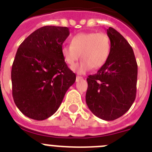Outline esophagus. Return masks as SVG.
<instances>
[{"label":"esophagus","instance_id":"esophagus-1","mask_svg":"<svg viewBox=\"0 0 152 152\" xmlns=\"http://www.w3.org/2000/svg\"><path fill=\"white\" fill-rule=\"evenodd\" d=\"M82 79H83V77H80V76H77V77H76V81H79V80H82Z\"/></svg>","mask_w":152,"mask_h":152}]
</instances>
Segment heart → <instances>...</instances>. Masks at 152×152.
<instances>
[{"label":"heart","mask_w":152,"mask_h":152,"mask_svg":"<svg viewBox=\"0 0 152 152\" xmlns=\"http://www.w3.org/2000/svg\"><path fill=\"white\" fill-rule=\"evenodd\" d=\"M111 50L108 36L102 32H80L71 39V45L64 44L61 53L64 60L72 66L80 58L82 61L72 68L78 74H83L93 68H101L108 60Z\"/></svg>","instance_id":"1"}]
</instances>
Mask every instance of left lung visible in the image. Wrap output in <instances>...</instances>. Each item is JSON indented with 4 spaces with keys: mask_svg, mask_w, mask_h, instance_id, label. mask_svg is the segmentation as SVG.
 <instances>
[{
    "mask_svg": "<svg viewBox=\"0 0 152 152\" xmlns=\"http://www.w3.org/2000/svg\"><path fill=\"white\" fill-rule=\"evenodd\" d=\"M111 42L108 60L87 77L86 102L93 115L114 121L130 109L136 99L138 67L133 48L113 28L107 29Z\"/></svg>",
    "mask_w": 152,
    "mask_h": 152,
    "instance_id": "8db88e82",
    "label": "left lung"
}]
</instances>
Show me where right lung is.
<instances>
[{
    "instance_id": "obj_1",
    "label": "right lung",
    "mask_w": 152,
    "mask_h": 152,
    "mask_svg": "<svg viewBox=\"0 0 152 152\" xmlns=\"http://www.w3.org/2000/svg\"><path fill=\"white\" fill-rule=\"evenodd\" d=\"M69 34L67 27L44 26L18 48L11 71L12 97L28 118L43 121L52 116L75 82L61 53Z\"/></svg>"
}]
</instances>
